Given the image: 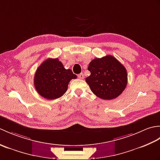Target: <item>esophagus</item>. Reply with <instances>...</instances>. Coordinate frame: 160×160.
<instances>
[{"instance_id":"1","label":"esophagus","mask_w":160,"mask_h":160,"mask_svg":"<svg viewBox=\"0 0 160 160\" xmlns=\"http://www.w3.org/2000/svg\"><path fill=\"white\" fill-rule=\"evenodd\" d=\"M78 78H79L80 79H84V74H83V73H80V74H79V75H78Z\"/></svg>"}]
</instances>
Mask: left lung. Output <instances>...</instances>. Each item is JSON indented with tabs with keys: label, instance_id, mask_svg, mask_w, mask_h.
<instances>
[{
	"label": "left lung",
	"instance_id": "1",
	"mask_svg": "<svg viewBox=\"0 0 160 160\" xmlns=\"http://www.w3.org/2000/svg\"><path fill=\"white\" fill-rule=\"evenodd\" d=\"M91 75L85 81L91 91L103 100H113L123 92L127 84V72L115 57L95 58L89 64Z\"/></svg>",
	"mask_w": 160,
	"mask_h": 160
}]
</instances>
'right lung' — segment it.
Here are the masks:
<instances>
[{"label": "right lung", "instance_id": "add662e5", "mask_svg": "<svg viewBox=\"0 0 160 160\" xmlns=\"http://www.w3.org/2000/svg\"><path fill=\"white\" fill-rule=\"evenodd\" d=\"M77 76L71 69H64L58 58H48L40 64L34 76V87L40 96L55 100L66 93L69 82Z\"/></svg>", "mask_w": 160, "mask_h": 160}]
</instances>
